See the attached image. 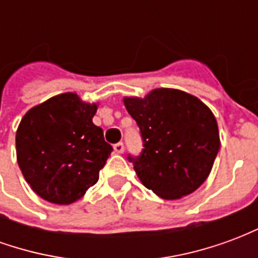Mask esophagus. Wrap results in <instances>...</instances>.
<instances>
[{
	"mask_svg": "<svg viewBox=\"0 0 258 258\" xmlns=\"http://www.w3.org/2000/svg\"><path fill=\"white\" fill-rule=\"evenodd\" d=\"M113 148H114V152H116V153H123L124 152L123 142H117V144H114V146H113Z\"/></svg>",
	"mask_w": 258,
	"mask_h": 258,
	"instance_id": "1",
	"label": "esophagus"
}]
</instances>
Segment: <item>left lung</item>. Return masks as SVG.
<instances>
[{
    "mask_svg": "<svg viewBox=\"0 0 258 258\" xmlns=\"http://www.w3.org/2000/svg\"><path fill=\"white\" fill-rule=\"evenodd\" d=\"M142 138V152L128 155L141 182L166 200L179 199L203 184L220 149L216 117L196 96L157 88L124 98Z\"/></svg>",
    "mask_w": 258,
    "mask_h": 258,
    "instance_id": "obj_1",
    "label": "left lung"
}]
</instances>
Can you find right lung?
<instances>
[{
  "label": "right lung",
  "mask_w": 258,
  "mask_h": 258,
  "mask_svg": "<svg viewBox=\"0 0 258 258\" xmlns=\"http://www.w3.org/2000/svg\"><path fill=\"white\" fill-rule=\"evenodd\" d=\"M95 113V103L66 92L23 116L16 133L18 164L42 199L70 205L98 182L113 148L92 123Z\"/></svg>",
  "instance_id": "add662e5"
}]
</instances>
